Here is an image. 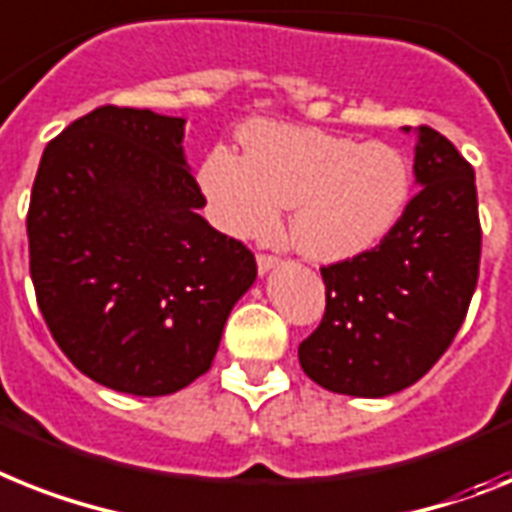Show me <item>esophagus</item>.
I'll use <instances>...</instances> for the list:
<instances>
[{"instance_id": "1", "label": "esophagus", "mask_w": 512, "mask_h": 512, "mask_svg": "<svg viewBox=\"0 0 512 512\" xmlns=\"http://www.w3.org/2000/svg\"><path fill=\"white\" fill-rule=\"evenodd\" d=\"M256 266H259V274H266L269 269L277 266V256H272V253H259L256 256Z\"/></svg>"}]
</instances>
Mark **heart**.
Segmentation results:
<instances>
[{"label": "heart", "instance_id": "obj_1", "mask_svg": "<svg viewBox=\"0 0 512 512\" xmlns=\"http://www.w3.org/2000/svg\"><path fill=\"white\" fill-rule=\"evenodd\" d=\"M214 222L235 238H269L293 206L290 238L316 261L377 248L411 204L403 151L293 125L246 133V154L214 149L198 172Z\"/></svg>", "mask_w": 512, "mask_h": 512}]
</instances>
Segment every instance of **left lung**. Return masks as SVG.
Wrapping results in <instances>:
<instances>
[{
	"mask_svg": "<svg viewBox=\"0 0 512 512\" xmlns=\"http://www.w3.org/2000/svg\"><path fill=\"white\" fill-rule=\"evenodd\" d=\"M413 175L421 190L398 227L377 248L322 269L327 308L298 358L324 390L353 398L405 390L466 319L481 259L474 167L421 125Z\"/></svg>",
	"mask_w": 512,
	"mask_h": 512,
	"instance_id": "obj_1",
	"label": "left lung"
}]
</instances>
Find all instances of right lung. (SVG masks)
I'll use <instances>...</instances> for the list:
<instances>
[{"mask_svg": "<svg viewBox=\"0 0 512 512\" xmlns=\"http://www.w3.org/2000/svg\"><path fill=\"white\" fill-rule=\"evenodd\" d=\"M183 117L99 107L49 141L28 209L31 280L75 369L156 398L217 356L256 259L198 209Z\"/></svg>", "mask_w": 512, "mask_h": 512, "instance_id": "1", "label": "right lung"}]
</instances>
